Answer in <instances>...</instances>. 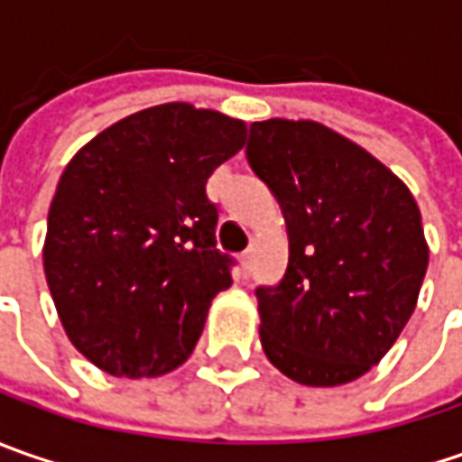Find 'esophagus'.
<instances>
[{
  "label": "esophagus",
  "mask_w": 462,
  "mask_h": 462,
  "mask_svg": "<svg viewBox=\"0 0 462 462\" xmlns=\"http://www.w3.org/2000/svg\"><path fill=\"white\" fill-rule=\"evenodd\" d=\"M252 257H254V249H246L244 254H241V270H244V275H249V270H252Z\"/></svg>",
  "instance_id": "obj_1"
}]
</instances>
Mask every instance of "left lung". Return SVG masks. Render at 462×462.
Instances as JSON below:
<instances>
[{"label": "left lung", "instance_id": "1", "mask_svg": "<svg viewBox=\"0 0 462 462\" xmlns=\"http://www.w3.org/2000/svg\"><path fill=\"white\" fill-rule=\"evenodd\" d=\"M246 159L282 208L291 259L257 288L267 360L303 385H342L393 346L430 264L409 187L313 120L249 125Z\"/></svg>", "mask_w": 462, "mask_h": 462}]
</instances>
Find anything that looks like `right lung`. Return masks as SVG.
Listing matches in <instances>:
<instances>
[{
    "label": "right lung",
    "instance_id": "right-lung-1",
    "mask_svg": "<svg viewBox=\"0 0 462 462\" xmlns=\"http://www.w3.org/2000/svg\"><path fill=\"white\" fill-rule=\"evenodd\" d=\"M244 138L236 117L169 102L117 120L63 169L43 270L71 345L99 370L153 378L192 355L234 264L205 182Z\"/></svg>",
    "mask_w": 462,
    "mask_h": 462
}]
</instances>
